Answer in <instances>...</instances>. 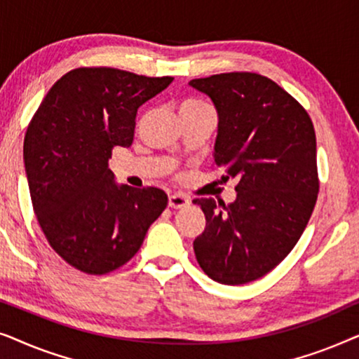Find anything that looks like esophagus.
<instances>
[{
    "label": "esophagus",
    "instance_id": "esophagus-1",
    "mask_svg": "<svg viewBox=\"0 0 359 359\" xmlns=\"http://www.w3.org/2000/svg\"><path fill=\"white\" fill-rule=\"evenodd\" d=\"M189 204H191V199L188 198V196L180 194V193H175V194L168 196V205L171 209H183Z\"/></svg>",
    "mask_w": 359,
    "mask_h": 359
}]
</instances>
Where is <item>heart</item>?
<instances>
[{
	"label": "heart",
	"mask_w": 359,
	"mask_h": 359,
	"mask_svg": "<svg viewBox=\"0 0 359 359\" xmlns=\"http://www.w3.org/2000/svg\"><path fill=\"white\" fill-rule=\"evenodd\" d=\"M205 102L201 100H186L181 106H204Z\"/></svg>",
	"instance_id": "b5f03b06"
}]
</instances>
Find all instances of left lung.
<instances>
[{"mask_svg":"<svg viewBox=\"0 0 359 359\" xmlns=\"http://www.w3.org/2000/svg\"><path fill=\"white\" fill-rule=\"evenodd\" d=\"M217 109L214 163L237 178L233 203L194 199L203 271L238 286L276 268L301 238L318 193L317 142L307 111L273 80L233 72L191 80Z\"/></svg>","mask_w":359,"mask_h":359,"instance_id":"1","label":"left lung"}]
</instances>
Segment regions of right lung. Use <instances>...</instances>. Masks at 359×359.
I'll return each instance as SVG.
<instances>
[{
	"mask_svg": "<svg viewBox=\"0 0 359 359\" xmlns=\"http://www.w3.org/2000/svg\"><path fill=\"white\" fill-rule=\"evenodd\" d=\"M173 81L117 68H75L43 97L24 137L34 212L50 247L73 268L106 274L144 243L168 196L117 184L114 147H130L142 104Z\"/></svg>",
	"mask_w": 359,
	"mask_h": 359,
	"instance_id": "right-lung-1",
	"label": "right lung"
}]
</instances>
